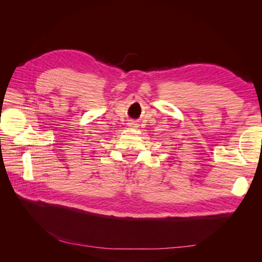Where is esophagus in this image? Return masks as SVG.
Masks as SVG:
<instances>
[{"label":"esophagus","instance_id":"obj_1","mask_svg":"<svg viewBox=\"0 0 262 262\" xmlns=\"http://www.w3.org/2000/svg\"><path fill=\"white\" fill-rule=\"evenodd\" d=\"M136 125H137V124H134V123H131V126H133V128H136Z\"/></svg>","mask_w":262,"mask_h":262}]
</instances>
